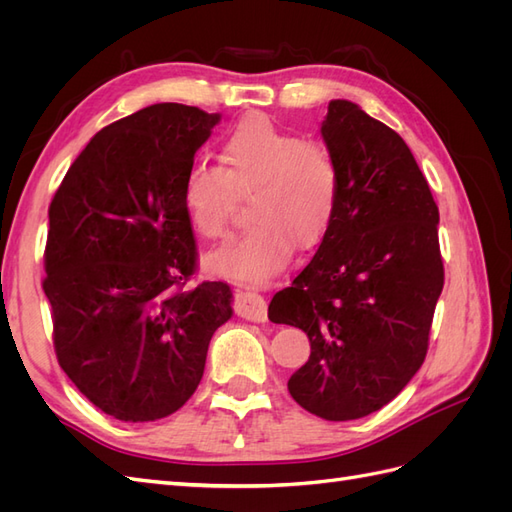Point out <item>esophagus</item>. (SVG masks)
Wrapping results in <instances>:
<instances>
[{
  "label": "esophagus",
  "instance_id": "1",
  "mask_svg": "<svg viewBox=\"0 0 512 512\" xmlns=\"http://www.w3.org/2000/svg\"><path fill=\"white\" fill-rule=\"evenodd\" d=\"M235 312L237 316L252 320V322H265L267 320V301L260 297L258 292H237L235 294Z\"/></svg>",
  "mask_w": 512,
  "mask_h": 512
}]
</instances>
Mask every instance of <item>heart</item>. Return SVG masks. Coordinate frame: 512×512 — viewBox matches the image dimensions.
I'll use <instances>...</instances> for the list:
<instances>
[{"label": "heart", "instance_id": "heart-1", "mask_svg": "<svg viewBox=\"0 0 512 512\" xmlns=\"http://www.w3.org/2000/svg\"><path fill=\"white\" fill-rule=\"evenodd\" d=\"M220 164H192L183 179V207L205 239L224 235L237 194H250L252 224L215 250L211 271L237 280H267L286 267L297 241L314 245L339 203V170L331 153L301 141L265 115H247L220 143Z\"/></svg>", "mask_w": 512, "mask_h": 512}]
</instances>
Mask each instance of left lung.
<instances>
[{
  "instance_id": "left-lung-1",
  "label": "left lung",
  "mask_w": 512,
  "mask_h": 512,
  "mask_svg": "<svg viewBox=\"0 0 512 512\" xmlns=\"http://www.w3.org/2000/svg\"><path fill=\"white\" fill-rule=\"evenodd\" d=\"M322 138L339 170L335 218L269 318L312 344L288 380L292 399L352 421L389 404L425 361L444 286L440 213L404 138L354 102L329 104Z\"/></svg>"
}]
</instances>
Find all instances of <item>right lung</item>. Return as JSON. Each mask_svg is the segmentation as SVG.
<instances>
[{
	"mask_svg": "<svg viewBox=\"0 0 512 512\" xmlns=\"http://www.w3.org/2000/svg\"><path fill=\"white\" fill-rule=\"evenodd\" d=\"M218 121L175 102L123 117L91 138L51 200L42 288L57 361L117 421L177 412L232 316L224 282L185 288L198 252L183 179Z\"/></svg>",
	"mask_w": 512,
	"mask_h": 512,
	"instance_id": "add662e5",
	"label": "right lung"
}]
</instances>
